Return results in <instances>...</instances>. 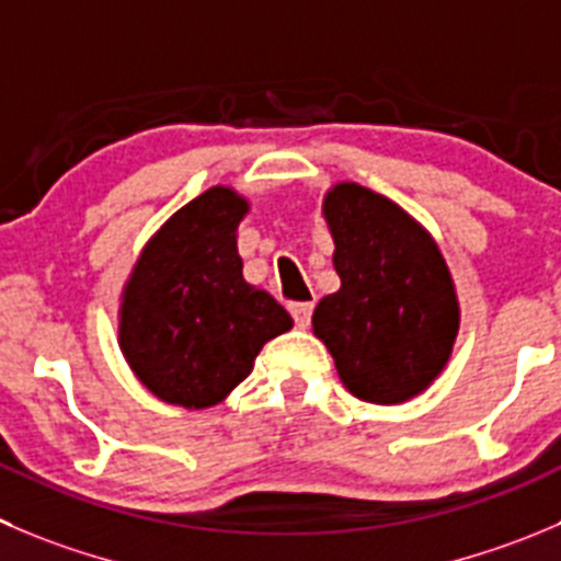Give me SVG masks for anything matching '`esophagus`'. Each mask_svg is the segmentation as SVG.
<instances>
[{"label": "esophagus", "mask_w": 561, "mask_h": 561, "mask_svg": "<svg viewBox=\"0 0 561 561\" xmlns=\"http://www.w3.org/2000/svg\"><path fill=\"white\" fill-rule=\"evenodd\" d=\"M312 309H314L312 301L290 304V314H293V320H296V325H309V318H312Z\"/></svg>", "instance_id": "34e87169"}]
</instances>
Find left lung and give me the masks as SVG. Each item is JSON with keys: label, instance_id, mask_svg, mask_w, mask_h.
Returning <instances> with one entry per match:
<instances>
[{"label": "left lung", "instance_id": "1", "mask_svg": "<svg viewBox=\"0 0 561 561\" xmlns=\"http://www.w3.org/2000/svg\"><path fill=\"white\" fill-rule=\"evenodd\" d=\"M340 290L314 307L312 329L353 397L405 402L449 362L460 325L453 276L425 227L358 183L323 199Z\"/></svg>", "mask_w": 561, "mask_h": 561}]
</instances>
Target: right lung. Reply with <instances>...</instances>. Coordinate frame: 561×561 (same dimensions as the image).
I'll list each match as a JSON object with an SVG mask.
<instances>
[{"instance_id": "obj_1", "label": "right lung", "mask_w": 561, "mask_h": 561, "mask_svg": "<svg viewBox=\"0 0 561 561\" xmlns=\"http://www.w3.org/2000/svg\"><path fill=\"white\" fill-rule=\"evenodd\" d=\"M247 210L232 188H208L156 232L125 285L119 347L172 405L225 400L260 347L293 325L274 296L243 282L236 230Z\"/></svg>"}]
</instances>
